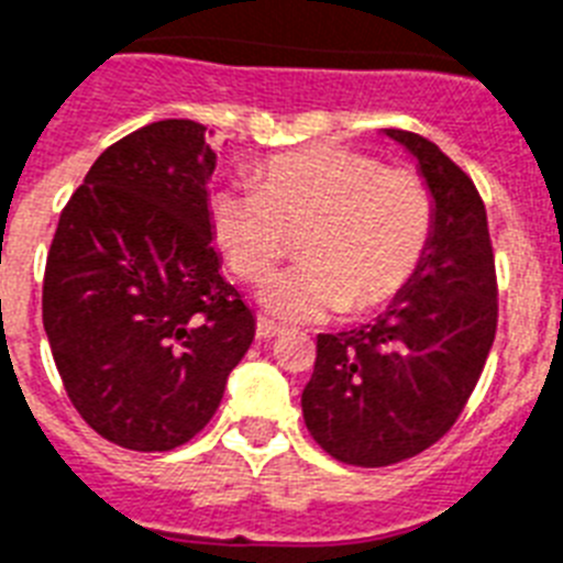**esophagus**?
Wrapping results in <instances>:
<instances>
[{"label":"esophagus","mask_w":563,"mask_h":563,"mask_svg":"<svg viewBox=\"0 0 563 563\" xmlns=\"http://www.w3.org/2000/svg\"><path fill=\"white\" fill-rule=\"evenodd\" d=\"M280 334V325L274 323L268 318H257V338L260 340H268V338H277Z\"/></svg>","instance_id":"34e87169"}]
</instances>
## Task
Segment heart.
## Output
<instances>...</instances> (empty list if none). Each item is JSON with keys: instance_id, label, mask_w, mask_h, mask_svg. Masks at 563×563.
<instances>
[{"instance_id": "obj_1", "label": "heart", "mask_w": 563, "mask_h": 563, "mask_svg": "<svg viewBox=\"0 0 563 563\" xmlns=\"http://www.w3.org/2000/svg\"><path fill=\"white\" fill-rule=\"evenodd\" d=\"M211 231L240 280L263 283L297 234L300 263L266 286L268 309L314 320L380 309L418 272L432 234V191L412 168L343 145L274 154L257 186L214 191Z\"/></svg>"}]
</instances>
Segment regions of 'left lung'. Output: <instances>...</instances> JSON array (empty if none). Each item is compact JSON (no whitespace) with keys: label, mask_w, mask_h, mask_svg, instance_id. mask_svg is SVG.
<instances>
[{"label":"left lung","mask_w":563,"mask_h":563,"mask_svg":"<svg viewBox=\"0 0 563 563\" xmlns=\"http://www.w3.org/2000/svg\"><path fill=\"white\" fill-rule=\"evenodd\" d=\"M412 151L434 197L429 245L389 309L352 332L318 334L303 420L352 466L420 455L455 427L498 329V277L478 188L432 140L386 129Z\"/></svg>","instance_id":"1"}]
</instances>
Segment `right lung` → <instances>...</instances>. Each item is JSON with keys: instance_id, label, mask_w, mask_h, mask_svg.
Wrapping results in <instances>:
<instances>
[{"instance_id": "add662e5", "label": "right lung", "mask_w": 563, "mask_h": 563, "mask_svg": "<svg viewBox=\"0 0 563 563\" xmlns=\"http://www.w3.org/2000/svg\"><path fill=\"white\" fill-rule=\"evenodd\" d=\"M211 134L159 120L108 145L45 263L42 323L65 391L125 450L191 441L254 340L252 309L211 245Z\"/></svg>"}]
</instances>
